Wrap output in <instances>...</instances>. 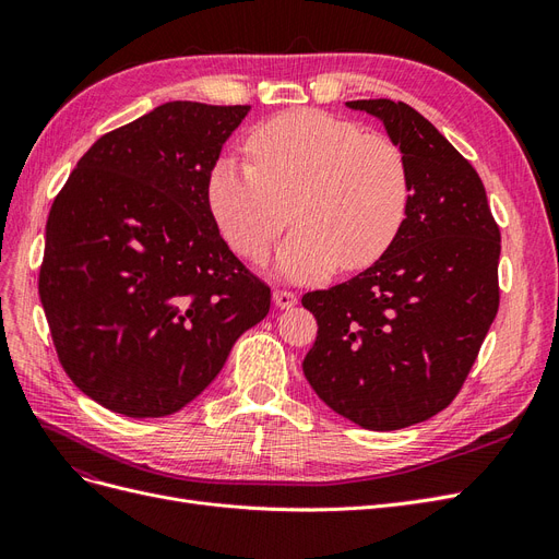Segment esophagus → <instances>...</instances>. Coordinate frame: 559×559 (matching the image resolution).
<instances>
[{
    "label": "esophagus",
    "mask_w": 559,
    "mask_h": 559,
    "mask_svg": "<svg viewBox=\"0 0 559 559\" xmlns=\"http://www.w3.org/2000/svg\"><path fill=\"white\" fill-rule=\"evenodd\" d=\"M273 302L280 310H289L298 302V296L294 292H284V289H275L273 292Z\"/></svg>",
    "instance_id": "1"
}]
</instances>
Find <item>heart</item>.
<instances>
[{
	"label": "heart",
	"instance_id": "heart-1",
	"mask_svg": "<svg viewBox=\"0 0 559 559\" xmlns=\"http://www.w3.org/2000/svg\"><path fill=\"white\" fill-rule=\"evenodd\" d=\"M251 163L222 158L207 198L218 230L249 261L267 257L292 218L275 273L314 282L341 265H373L394 245L411 205L401 148L357 123L317 109H294L249 138Z\"/></svg>",
	"mask_w": 559,
	"mask_h": 559
}]
</instances>
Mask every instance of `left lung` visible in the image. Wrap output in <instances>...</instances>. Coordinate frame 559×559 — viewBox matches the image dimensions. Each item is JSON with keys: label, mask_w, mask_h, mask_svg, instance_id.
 Listing matches in <instances>:
<instances>
[{"label": "left lung", "mask_w": 559, "mask_h": 559, "mask_svg": "<svg viewBox=\"0 0 559 559\" xmlns=\"http://www.w3.org/2000/svg\"><path fill=\"white\" fill-rule=\"evenodd\" d=\"M382 121L408 165L411 205L384 257L302 296L317 341L302 361L331 411L394 431L460 392L499 310L501 235L471 163L425 116L392 99H352Z\"/></svg>", "instance_id": "1"}]
</instances>
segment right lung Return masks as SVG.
Returning <instances> with one entry per match:
<instances>
[{
    "instance_id": "1",
    "label": "right lung",
    "mask_w": 559,
    "mask_h": 559,
    "mask_svg": "<svg viewBox=\"0 0 559 559\" xmlns=\"http://www.w3.org/2000/svg\"><path fill=\"white\" fill-rule=\"evenodd\" d=\"M249 109L165 103L103 134L53 200L41 306L67 376L107 411H181L270 310V289L218 235L207 198Z\"/></svg>"
}]
</instances>
